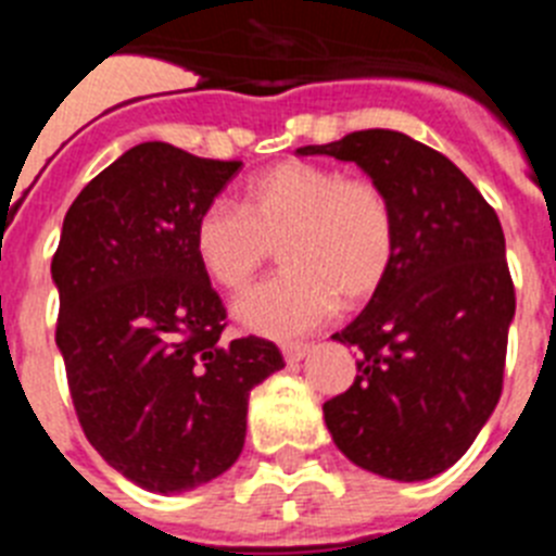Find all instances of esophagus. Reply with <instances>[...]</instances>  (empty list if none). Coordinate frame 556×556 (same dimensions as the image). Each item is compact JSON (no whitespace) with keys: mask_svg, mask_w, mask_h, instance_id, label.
<instances>
[{"mask_svg":"<svg viewBox=\"0 0 556 556\" xmlns=\"http://www.w3.org/2000/svg\"><path fill=\"white\" fill-rule=\"evenodd\" d=\"M308 353H312V345H303V342H298V345H283V358H287L289 365H298V362H303Z\"/></svg>","mask_w":556,"mask_h":556,"instance_id":"1","label":"esophagus"}]
</instances>
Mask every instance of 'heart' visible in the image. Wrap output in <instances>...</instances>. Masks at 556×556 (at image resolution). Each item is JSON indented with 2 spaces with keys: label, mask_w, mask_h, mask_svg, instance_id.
<instances>
[{
  "label": "heart",
  "mask_w": 556,
  "mask_h": 556,
  "mask_svg": "<svg viewBox=\"0 0 556 556\" xmlns=\"http://www.w3.org/2000/svg\"><path fill=\"white\" fill-rule=\"evenodd\" d=\"M194 253L228 292H244L273 244L283 269L236 303L244 328L294 339L326 323L339 301H367L390 273L395 214L367 178L312 161H281L244 186L242 205L211 200L194 219Z\"/></svg>",
  "instance_id": "b5f03b06"
}]
</instances>
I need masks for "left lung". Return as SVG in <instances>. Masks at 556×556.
<instances>
[{"mask_svg":"<svg viewBox=\"0 0 556 556\" xmlns=\"http://www.w3.org/2000/svg\"><path fill=\"white\" fill-rule=\"evenodd\" d=\"M298 155L353 161L395 214V255L356 320L351 390L323 404L353 465L395 481L443 473L473 445L504 384L515 287L495 211L443 152L397 130H356Z\"/></svg>","mask_w":556,"mask_h":556,"instance_id":"1","label":"left lung"}]
</instances>
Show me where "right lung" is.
<instances>
[{"mask_svg": "<svg viewBox=\"0 0 556 556\" xmlns=\"http://www.w3.org/2000/svg\"><path fill=\"white\" fill-rule=\"evenodd\" d=\"M239 169L166 141L130 147L77 194L52 258L77 420L150 493L225 473L244 448L250 390L283 367L267 339H219L225 306L191 239Z\"/></svg>", "mask_w": 556, "mask_h": 556, "instance_id": "obj_1", "label": "right lung"}]
</instances>
